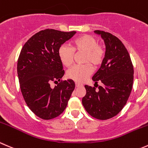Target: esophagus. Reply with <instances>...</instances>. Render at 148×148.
Listing matches in <instances>:
<instances>
[{
	"label": "esophagus",
	"mask_w": 148,
	"mask_h": 148,
	"mask_svg": "<svg viewBox=\"0 0 148 148\" xmlns=\"http://www.w3.org/2000/svg\"><path fill=\"white\" fill-rule=\"evenodd\" d=\"M75 86H76V87H81V86H83V85L82 84H79V83L76 82L75 83Z\"/></svg>",
	"instance_id": "34e87169"
}]
</instances>
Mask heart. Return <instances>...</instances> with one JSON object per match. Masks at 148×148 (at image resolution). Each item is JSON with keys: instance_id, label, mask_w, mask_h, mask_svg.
Masks as SVG:
<instances>
[{"instance_id": "heart-1", "label": "heart", "mask_w": 148, "mask_h": 148, "mask_svg": "<svg viewBox=\"0 0 148 148\" xmlns=\"http://www.w3.org/2000/svg\"><path fill=\"white\" fill-rule=\"evenodd\" d=\"M74 52H84L83 65L73 66L67 71V77L78 82H84L92 71L94 67L100 66L105 58L106 51L102 44L97 43V40L93 36L83 34L73 40L71 47L63 45L58 50V57L64 66L69 67L74 60Z\"/></svg>"}]
</instances>
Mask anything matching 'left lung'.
Here are the masks:
<instances>
[{"label": "left lung", "mask_w": 148, "mask_h": 148, "mask_svg": "<svg viewBox=\"0 0 148 148\" xmlns=\"http://www.w3.org/2000/svg\"><path fill=\"white\" fill-rule=\"evenodd\" d=\"M106 45V54L101 66L92 77L103 86L85 85L86 95L82 102L91 116L106 120L116 116L127 103L132 89L134 68L127 48L121 40L109 32L95 30Z\"/></svg>", "instance_id": "8db88e82"}]
</instances>
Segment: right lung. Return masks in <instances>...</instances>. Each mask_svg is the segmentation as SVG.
I'll return each instance as SVG.
<instances>
[{
  "mask_svg": "<svg viewBox=\"0 0 148 148\" xmlns=\"http://www.w3.org/2000/svg\"><path fill=\"white\" fill-rule=\"evenodd\" d=\"M75 33L53 29L41 30L32 36L20 52L17 62L20 89L27 106L42 119L61 115L74 90L73 80L61 79L64 70L58 50ZM53 81L57 83L54 88L50 87Z\"/></svg>",
  "mask_w": 148,
  "mask_h": 148,
  "instance_id": "right-lung-1",
  "label": "right lung"
}]
</instances>
